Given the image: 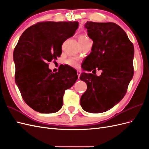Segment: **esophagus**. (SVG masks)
Returning <instances> with one entry per match:
<instances>
[{"label":"esophagus","instance_id":"obj_1","mask_svg":"<svg viewBox=\"0 0 149 149\" xmlns=\"http://www.w3.org/2000/svg\"><path fill=\"white\" fill-rule=\"evenodd\" d=\"M77 75H78V79L79 78V76H80V75H81V72L79 71H77Z\"/></svg>","mask_w":149,"mask_h":149}]
</instances>
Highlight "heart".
Returning a JSON list of instances; mask_svg holds the SVG:
<instances>
[{
  "label": "heart",
  "instance_id": "1",
  "mask_svg": "<svg viewBox=\"0 0 149 149\" xmlns=\"http://www.w3.org/2000/svg\"><path fill=\"white\" fill-rule=\"evenodd\" d=\"M78 40H79V43H83V42H86L87 41H89V38L88 37H87L86 36L83 35H81L79 36L78 38ZM66 64H68V65L72 66V67H77L78 65V61L77 59L76 58H70L69 60H68L66 61Z\"/></svg>",
  "mask_w": 149,
  "mask_h": 149
}]
</instances>
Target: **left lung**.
<instances>
[{
  "label": "left lung",
  "instance_id": "left-lung-1",
  "mask_svg": "<svg viewBox=\"0 0 149 149\" xmlns=\"http://www.w3.org/2000/svg\"><path fill=\"white\" fill-rule=\"evenodd\" d=\"M85 27L93 45L82 68L93 73L96 70L102 73L100 77L81 74L87 90L80 104L85 111L101 113L111 109L127 93L134 75V48L124 30L115 23L88 22Z\"/></svg>",
  "mask_w": 149,
  "mask_h": 149
}]
</instances>
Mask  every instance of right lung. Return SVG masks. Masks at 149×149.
Here are the masks:
<instances>
[{"label": "right lung", "mask_w": 149, "mask_h": 149, "mask_svg": "<svg viewBox=\"0 0 149 149\" xmlns=\"http://www.w3.org/2000/svg\"><path fill=\"white\" fill-rule=\"evenodd\" d=\"M78 22H40L22 33L13 51L15 81L22 98L40 113L59 111L65 90L78 79L73 68L63 65L56 73L49 62L61 55V47L77 30Z\"/></svg>", "instance_id": "add662e5"}]
</instances>
